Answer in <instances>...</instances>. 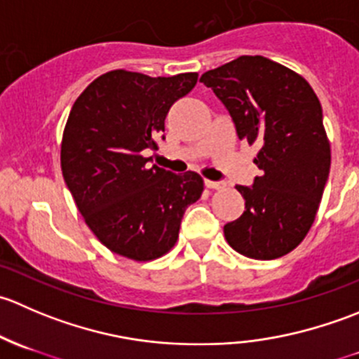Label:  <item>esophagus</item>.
<instances>
[{"mask_svg": "<svg viewBox=\"0 0 359 359\" xmlns=\"http://www.w3.org/2000/svg\"><path fill=\"white\" fill-rule=\"evenodd\" d=\"M205 186L208 187V189H224V187H226V184H224V182H213V180H205Z\"/></svg>", "mask_w": 359, "mask_h": 359, "instance_id": "obj_1", "label": "esophagus"}]
</instances>
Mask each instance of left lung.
Instances as JSON below:
<instances>
[{
  "instance_id": "8db88e82",
  "label": "left lung",
  "mask_w": 359,
  "mask_h": 359,
  "mask_svg": "<svg viewBox=\"0 0 359 359\" xmlns=\"http://www.w3.org/2000/svg\"><path fill=\"white\" fill-rule=\"evenodd\" d=\"M200 81L229 111L240 140L260 147L252 187L236 186L245 212L224 226L227 243L257 260L290 253L309 233L330 172L323 111L309 83L262 55H241Z\"/></svg>"
}]
</instances>
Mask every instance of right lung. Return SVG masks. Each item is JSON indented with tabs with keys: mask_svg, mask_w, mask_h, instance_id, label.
I'll return each instance as SVG.
<instances>
[{
	"mask_svg": "<svg viewBox=\"0 0 359 359\" xmlns=\"http://www.w3.org/2000/svg\"><path fill=\"white\" fill-rule=\"evenodd\" d=\"M196 83L198 72L151 78L114 69L72 104L60 144L64 180L90 231L118 255L147 262L168 253L184 212L201 198V175H175L144 156Z\"/></svg>",
	"mask_w": 359,
	"mask_h": 359,
	"instance_id": "obj_1",
	"label": "right lung"
}]
</instances>
